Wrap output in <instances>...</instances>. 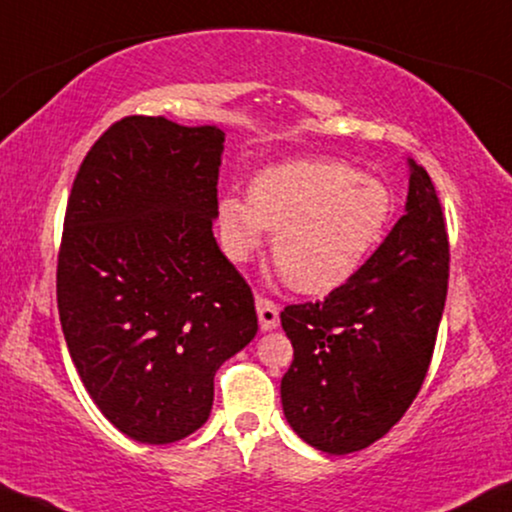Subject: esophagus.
Returning <instances> with one entry per match:
<instances>
[{"instance_id":"1","label":"esophagus","mask_w":512,"mask_h":512,"mask_svg":"<svg viewBox=\"0 0 512 512\" xmlns=\"http://www.w3.org/2000/svg\"><path fill=\"white\" fill-rule=\"evenodd\" d=\"M256 310H258V321H261L263 331H270L279 324V305L275 300L256 296Z\"/></svg>"}]
</instances>
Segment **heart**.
<instances>
[{
    "instance_id": "1",
    "label": "heart",
    "mask_w": 512,
    "mask_h": 512,
    "mask_svg": "<svg viewBox=\"0 0 512 512\" xmlns=\"http://www.w3.org/2000/svg\"><path fill=\"white\" fill-rule=\"evenodd\" d=\"M389 188L340 160L286 163L251 181L249 198L226 195L219 226L226 254L247 261L263 228L275 233L272 258L300 293L347 282L382 240L391 219Z\"/></svg>"
}]
</instances>
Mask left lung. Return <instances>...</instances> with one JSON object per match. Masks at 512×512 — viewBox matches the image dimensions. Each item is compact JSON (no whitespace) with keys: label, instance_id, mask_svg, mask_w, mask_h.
<instances>
[{"label":"left lung","instance_id":"obj_1","mask_svg":"<svg viewBox=\"0 0 512 512\" xmlns=\"http://www.w3.org/2000/svg\"><path fill=\"white\" fill-rule=\"evenodd\" d=\"M405 214L373 256L317 303L286 305L291 429L328 454L359 452L405 415L429 373L450 277V240L429 172L410 163Z\"/></svg>","mask_w":512,"mask_h":512}]
</instances>
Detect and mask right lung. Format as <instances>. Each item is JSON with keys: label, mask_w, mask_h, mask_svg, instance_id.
I'll list each match as a JSON object with an SVG mask.
<instances>
[{"label": "right lung", "mask_w": 512, "mask_h": 512, "mask_svg": "<svg viewBox=\"0 0 512 512\" xmlns=\"http://www.w3.org/2000/svg\"><path fill=\"white\" fill-rule=\"evenodd\" d=\"M223 132L125 116L76 172L58 251L69 356L102 415L149 445L207 422L214 375L258 331L254 293L223 256Z\"/></svg>", "instance_id": "add662e5"}]
</instances>
